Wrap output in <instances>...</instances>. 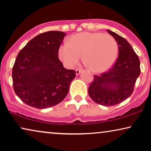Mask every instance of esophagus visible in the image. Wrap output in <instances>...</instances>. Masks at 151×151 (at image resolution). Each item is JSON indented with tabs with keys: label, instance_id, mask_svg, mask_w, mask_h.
I'll return each mask as SVG.
<instances>
[{
	"label": "esophagus",
	"instance_id": "esophagus-1",
	"mask_svg": "<svg viewBox=\"0 0 151 151\" xmlns=\"http://www.w3.org/2000/svg\"><path fill=\"white\" fill-rule=\"evenodd\" d=\"M82 70L81 69H76V75H79V74L82 72Z\"/></svg>",
	"mask_w": 151,
	"mask_h": 151
}]
</instances>
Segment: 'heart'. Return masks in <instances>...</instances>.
Listing matches in <instances>:
<instances>
[{
  "mask_svg": "<svg viewBox=\"0 0 151 151\" xmlns=\"http://www.w3.org/2000/svg\"><path fill=\"white\" fill-rule=\"evenodd\" d=\"M118 46L113 36L99 32H82L72 36L58 49V56L68 68L77 65L83 56L84 62L92 71L103 72L116 60Z\"/></svg>",
  "mask_w": 151,
  "mask_h": 151,
  "instance_id": "b5f03b06",
  "label": "heart"
}]
</instances>
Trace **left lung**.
I'll return each instance as SVG.
<instances>
[{
    "label": "left lung",
    "instance_id": "8db88e82",
    "mask_svg": "<svg viewBox=\"0 0 151 151\" xmlns=\"http://www.w3.org/2000/svg\"><path fill=\"white\" fill-rule=\"evenodd\" d=\"M107 32L118 45V58L108 71L94 76L88 90L95 102L105 106H114L129 98L140 74L139 59L131 45L116 33Z\"/></svg>",
    "mask_w": 151,
    "mask_h": 151
}]
</instances>
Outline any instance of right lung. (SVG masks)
I'll use <instances>...</instances> for the list:
<instances>
[{
  "instance_id": "1",
  "label": "right lung",
  "mask_w": 151,
  "mask_h": 151,
  "mask_svg": "<svg viewBox=\"0 0 151 151\" xmlns=\"http://www.w3.org/2000/svg\"><path fill=\"white\" fill-rule=\"evenodd\" d=\"M65 36L59 31L39 34L16 57L12 69L14 90L29 106L49 108L67 96L76 71L65 69L58 58V49Z\"/></svg>"
}]
</instances>
